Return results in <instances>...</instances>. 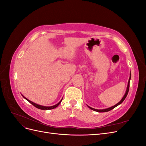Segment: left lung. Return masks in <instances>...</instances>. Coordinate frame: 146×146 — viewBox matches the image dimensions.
I'll return each instance as SVG.
<instances>
[{"label": "left lung", "instance_id": "left-lung-1", "mask_svg": "<svg viewBox=\"0 0 146 146\" xmlns=\"http://www.w3.org/2000/svg\"><path fill=\"white\" fill-rule=\"evenodd\" d=\"M130 79H131V72H130V78H129V82H128V85H127V90H126V92L124 94V96H123V97L122 98V99L121 100V101L119 102H118L117 104H116L115 105L113 106V107H110V108H106V109H103V110H98V109H94L93 108H91L90 107H89V106H88V107H89L90 109H91L92 110H94V111H97V112H99V113H102V112H107V111H110V110H111L112 109L114 108L115 107H116L117 106H118L119 105H120L121 104H122L123 102V101L125 100V99L126 98V97L128 94V92H129V87H130Z\"/></svg>", "mask_w": 146, "mask_h": 146}]
</instances>
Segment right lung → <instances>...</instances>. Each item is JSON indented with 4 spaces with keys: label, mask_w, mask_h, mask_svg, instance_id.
<instances>
[{
    "label": "right lung",
    "mask_w": 146,
    "mask_h": 146,
    "mask_svg": "<svg viewBox=\"0 0 146 146\" xmlns=\"http://www.w3.org/2000/svg\"><path fill=\"white\" fill-rule=\"evenodd\" d=\"M23 96V98H25L26 100H27V101H29V102L31 104H32L33 106H35V107L36 108H38V109H40V110H51V109H54V108H56V107H58V106L60 105V104L61 102V101H62V99H61L59 102L57 104H56V105H54V106H51V107H45V106H42V105H38V104H35V103H34V102H32V101H30V100H29V99H27V98H25V97L23 96V95H22Z\"/></svg>",
    "instance_id": "right-lung-1"
}]
</instances>
